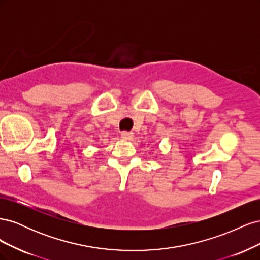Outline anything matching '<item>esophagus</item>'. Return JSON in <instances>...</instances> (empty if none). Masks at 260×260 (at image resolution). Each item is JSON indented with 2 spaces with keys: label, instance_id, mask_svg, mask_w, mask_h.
<instances>
[{
  "label": "esophagus",
  "instance_id": "obj_1",
  "mask_svg": "<svg viewBox=\"0 0 260 260\" xmlns=\"http://www.w3.org/2000/svg\"><path fill=\"white\" fill-rule=\"evenodd\" d=\"M121 138H122L123 140H127V141L132 140L133 133H132V132H129V131H123V132H121Z\"/></svg>",
  "mask_w": 260,
  "mask_h": 260
}]
</instances>
